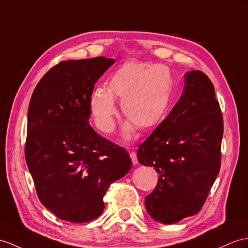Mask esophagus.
<instances>
[{"label": "esophagus", "mask_w": 248, "mask_h": 248, "mask_svg": "<svg viewBox=\"0 0 248 248\" xmlns=\"http://www.w3.org/2000/svg\"><path fill=\"white\" fill-rule=\"evenodd\" d=\"M129 155H130V159L132 161V163H134V165L138 164V156H137V154L135 152H130L129 153Z\"/></svg>", "instance_id": "1"}]
</instances>
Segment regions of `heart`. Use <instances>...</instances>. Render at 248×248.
I'll use <instances>...</instances> for the list:
<instances>
[{"label": "heart", "mask_w": 248, "mask_h": 248, "mask_svg": "<svg viewBox=\"0 0 248 248\" xmlns=\"http://www.w3.org/2000/svg\"><path fill=\"white\" fill-rule=\"evenodd\" d=\"M173 81L166 66H148L138 61H127L114 70L108 78V88L93 89L89 109L94 123L102 132L110 134L116 125L118 109L114 99H120L124 116L140 129L158 125L170 103ZM132 125L125 127L129 136Z\"/></svg>", "instance_id": "b5f03b06"}]
</instances>
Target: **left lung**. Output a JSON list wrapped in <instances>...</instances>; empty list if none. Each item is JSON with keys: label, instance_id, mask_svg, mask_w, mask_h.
<instances>
[{"label": "left lung", "instance_id": "obj_1", "mask_svg": "<svg viewBox=\"0 0 248 248\" xmlns=\"http://www.w3.org/2000/svg\"><path fill=\"white\" fill-rule=\"evenodd\" d=\"M223 128L210 78L186 72L178 103L138 149L139 162L159 174L145 198L153 219L172 224L200 211L220 171Z\"/></svg>", "mask_w": 248, "mask_h": 248}]
</instances>
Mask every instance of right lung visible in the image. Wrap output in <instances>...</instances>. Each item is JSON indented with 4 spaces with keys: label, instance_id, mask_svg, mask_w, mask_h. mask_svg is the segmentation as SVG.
Instances as JSON below:
<instances>
[{
    "label": "right lung",
    "instance_id": "add662e5",
    "mask_svg": "<svg viewBox=\"0 0 248 248\" xmlns=\"http://www.w3.org/2000/svg\"><path fill=\"white\" fill-rule=\"evenodd\" d=\"M113 63L104 57L60 62L30 99L26 163L41 203L64 221L98 218L108 187L131 168L125 148L96 134L88 122L94 84Z\"/></svg>",
    "mask_w": 248,
    "mask_h": 248
}]
</instances>
